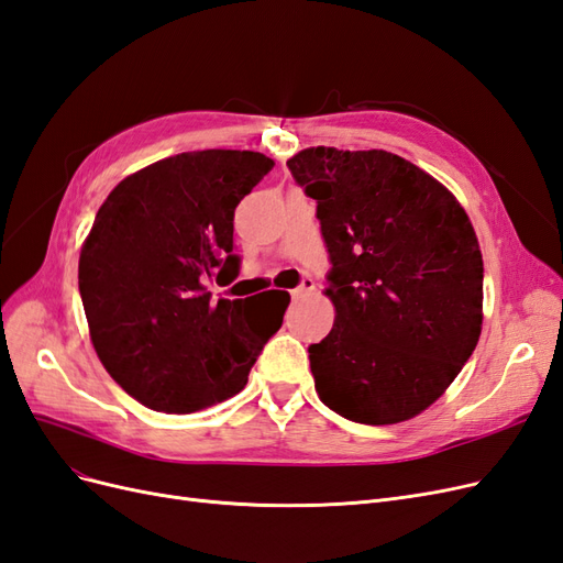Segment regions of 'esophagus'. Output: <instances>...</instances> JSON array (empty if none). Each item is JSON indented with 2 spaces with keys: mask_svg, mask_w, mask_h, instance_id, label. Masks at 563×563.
Returning <instances> with one entry per match:
<instances>
[{
  "mask_svg": "<svg viewBox=\"0 0 563 563\" xmlns=\"http://www.w3.org/2000/svg\"><path fill=\"white\" fill-rule=\"evenodd\" d=\"M312 291H314V279L312 277H302L300 286L294 291V298H305V296H310Z\"/></svg>",
  "mask_w": 563,
  "mask_h": 563,
  "instance_id": "34e87169",
  "label": "esophagus"
}]
</instances>
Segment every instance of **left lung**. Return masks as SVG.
Instances as JSON below:
<instances>
[{
    "label": "left lung",
    "instance_id": "left-lung-1",
    "mask_svg": "<svg viewBox=\"0 0 563 563\" xmlns=\"http://www.w3.org/2000/svg\"><path fill=\"white\" fill-rule=\"evenodd\" d=\"M286 166L317 201L331 258L335 321L308 347L319 399L364 424L418 416L482 333L484 261L465 209L385 150L310 147Z\"/></svg>",
    "mask_w": 563,
    "mask_h": 563
}]
</instances>
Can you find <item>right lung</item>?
I'll use <instances>...</instances> for the list:
<instances>
[{"instance_id": "add662e5", "label": "right lung", "mask_w": 563, "mask_h": 563, "mask_svg": "<svg viewBox=\"0 0 563 563\" xmlns=\"http://www.w3.org/2000/svg\"><path fill=\"white\" fill-rule=\"evenodd\" d=\"M249 150L183 152L119 183L79 255L91 343L110 376L152 411L195 413L242 391L282 327L286 291L211 300L240 275L234 209L272 172Z\"/></svg>"}]
</instances>
